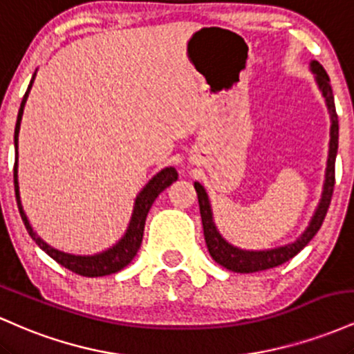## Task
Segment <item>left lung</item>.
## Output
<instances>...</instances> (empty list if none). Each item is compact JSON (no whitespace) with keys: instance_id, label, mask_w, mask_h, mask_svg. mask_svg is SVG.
I'll use <instances>...</instances> for the list:
<instances>
[{"instance_id":"left-lung-1","label":"left lung","mask_w":354,"mask_h":354,"mask_svg":"<svg viewBox=\"0 0 354 354\" xmlns=\"http://www.w3.org/2000/svg\"><path fill=\"white\" fill-rule=\"evenodd\" d=\"M310 70L315 75V81L318 84L321 96L326 103L328 113H330V148H328V161L326 171H324V183L323 191L318 206L308 223L306 230L295 239L293 243H288L284 246L271 248V250H241V248L233 246L221 236L216 225H214L213 209L206 193L205 186L201 183L194 181V189L198 193V203H200V213L203 221V231H205V241L208 246L211 258L221 265L226 270L234 271V273H256V271L270 270V268L279 266L291 259L299 251L303 250L308 243L311 241L313 236L318 233V230L323 225V219L326 216V211L330 208L333 188H335V161L338 154V115H336L335 98H333V89L330 84V76L326 75L324 68L321 66L318 61L313 59L310 63Z\"/></svg>"}]
</instances>
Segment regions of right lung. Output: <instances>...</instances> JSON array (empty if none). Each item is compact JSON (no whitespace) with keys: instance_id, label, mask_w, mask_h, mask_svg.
Masks as SVG:
<instances>
[{"instance_id":"obj_1","label":"right lung","mask_w":354,"mask_h":354,"mask_svg":"<svg viewBox=\"0 0 354 354\" xmlns=\"http://www.w3.org/2000/svg\"><path fill=\"white\" fill-rule=\"evenodd\" d=\"M38 71V70H36ZM36 71L31 78L30 84H28L26 93H24L21 106H19L18 111V120H16L15 126V191H16V201H18V209L19 214H21V219L26 226L30 236L35 239V243L38 245L48 256H51L56 263H59L61 266L68 268V270L73 271V273L86 276V278H98V276H106L118 273L120 270H123L126 265L133 261L138 250H140L141 241H143V231H145V223L146 216H148V211L151 208L154 200L158 198V194L161 191H165L171 185L173 181L178 180V173L173 166H168V168H163L160 173H156L154 176L145 185V188L138 193L135 205H133V213L131 219L128 223V228H126L124 234L108 250L101 251V253L95 254H71L64 253V251L56 250L48 245L46 241H43L41 238L36 234V231L31 226L30 219H28L26 213L23 209L21 196H19V183H18V136H19V128H21V120H23V111L24 104H26L28 96H30L31 88H33Z\"/></svg>"}]
</instances>
